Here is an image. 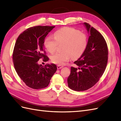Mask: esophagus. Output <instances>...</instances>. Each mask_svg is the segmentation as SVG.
<instances>
[{
  "label": "esophagus",
  "mask_w": 121,
  "mask_h": 121,
  "mask_svg": "<svg viewBox=\"0 0 121 121\" xmlns=\"http://www.w3.org/2000/svg\"><path fill=\"white\" fill-rule=\"evenodd\" d=\"M64 67L62 66V65H57V69H61L62 68H63Z\"/></svg>",
  "instance_id": "esophagus-1"
}]
</instances>
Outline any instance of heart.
I'll return each mask as SVG.
<instances>
[{
    "instance_id": "obj_1",
    "label": "heart",
    "mask_w": 121,
    "mask_h": 121,
    "mask_svg": "<svg viewBox=\"0 0 121 121\" xmlns=\"http://www.w3.org/2000/svg\"><path fill=\"white\" fill-rule=\"evenodd\" d=\"M64 43L63 52L53 54L51 57L53 63L63 65L72 57L77 59L81 56L86 48L87 36L79 30L70 27H64L54 32V37L47 36L44 45L51 53L56 50L58 44Z\"/></svg>"
}]
</instances>
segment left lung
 <instances>
[{"label": "left lung", "instance_id": "obj_1", "mask_svg": "<svg viewBox=\"0 0 121 121\" xmlns=\"http://www.w3.org/2000/svg\"><path fill=\"white\" fill-rule=\"evenodd\" d=\"M84 24L89 32V37L85 52L74 62L80 71L72 67L68 78L69 87L77 91L93 87L103 75L108 60V45L103 36L88 23Z\"/></svg>", "mask_w": 121, "mask_h": 121}]
</instances>
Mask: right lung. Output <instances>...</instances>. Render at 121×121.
Listing matches in <instances>:
<instances>
[{
  "instance_id": "add662e5",
  "label": "right lung",
  "mask_w": 121,
  "mask_h": 121,
  "mask_svg": "<svg viewBox=\"0 0 121 121\" xmlns=\"http://www.w3.org/2000/svg\"><path fill=\"white\" fill-rule=\"evenodd\" d=\"M55 26H37L29 28L17 38L13 53L14 69L27 86L34 89L48 86L57 70L56 65L38 64V61L49 60L44 47V41Z\"/></svg>"
}]
</instances>
